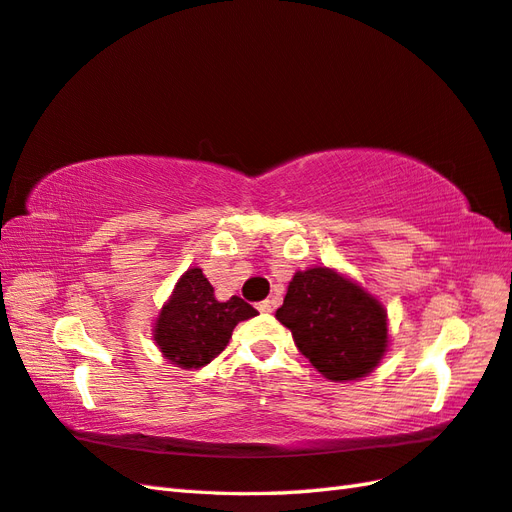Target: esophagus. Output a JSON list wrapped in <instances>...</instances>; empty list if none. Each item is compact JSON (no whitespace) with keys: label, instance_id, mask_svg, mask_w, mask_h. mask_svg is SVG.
I'll return each mask as SVG.
<instances>
[{"label":"esophagus","instance_id":"1","mask_svg":"<svg viewBox=\"0 0 512 512\" xmlns=\"http://www.w3.org/2000/svg\"><path fill=\"white\" fill-rule=\"evenodd\" d=\"M257 310H259V312H264V314H270L272 310H275V301H270V299L261 301V303L257 305Z\"/></svg>","mask_w":512,"mask_h":512}]
</instances>
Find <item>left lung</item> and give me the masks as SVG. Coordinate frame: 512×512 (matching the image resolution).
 I'll list each match as a JSON object with an SVG mask.
<instances>
[{
  "instance_id": "left-lung-1",
  "label": "left lung",
  "mask_w": 512,
  "mask_h": 512,
  "mask_svg": "<svg viewBox=\"0 0 512 512\" xmlns=\"http://www.w3.org/2000/svg\"><path fill=\"white\" fill-rule=\"evenodd\" d=\"M275 316L331 382H355L373 373L390 344L384 303L336 268L296 270Z\"/></svg>"
}]
</instances>
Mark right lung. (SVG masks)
<instances>
[{
  "label": "right lung",
  "mask_w": 512,
  "mask_h": 512,
  "mask_svg": "<svg viewBox=\"0 0 512 512\" xmlns=\"http://www.w3.org/2000/svg\"><path fill=\"white\" fill-rule=\"evenodd\" d=\"M257 316L253 305L231 296L218 301L202 268H187L152 323V340L170 364L192 371L227 347L235 325Z\"/></svg>",
  "instance_id": "1"
}]
</instances>
